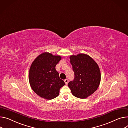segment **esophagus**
<instances>
[{"label":"esophagus","instance_id":"obj_1","mask_svg":"<svg viewBox=\"0 0 128 128\" xmlns=\"http://www.w3.org/2000/svg\"><path fill=\"white\" fill-rule=\"evenodd\" d=\"M64 82H65V84L67 85V84H68V79H65V80H64Z\"/></svg>","mask_w":128,"mask_h":128}]
</instances>
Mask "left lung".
I'll use <instances>...</instances> for the list:
<instances>
[{"label": "left lung", "instance_id": "1", "mask_svg": "<svg viewBox=\"0 0 128 128\" xmlns=\"http://www.w3.org/2000/svg\"><path fill=\"white\" fill-rule=\"evenodd\" d=\"M74 73V78L68 84L72 94L77 98L86 99L98 88L101 73L97 63L90 56L84 54L70 57Z\"/></svg>", "mask_w": 128, "mask_h": 128}]
</instances>
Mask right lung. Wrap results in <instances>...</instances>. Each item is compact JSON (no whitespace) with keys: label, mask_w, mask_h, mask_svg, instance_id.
I'll use <instances>...</instances> for the list:
<instances>
[{"label":"right lung","mask_w":128,"mask_h":128,"mask_svg":"<svg viewBox=\"0 0 128 128\" xmlns=\"http://www.w3.org/2000/svg\"><path fill=\"white\" fill-rule=\"evenodd\" d=\"M61 59V56L45 52L40 54L32 63L29 81L32 90L40 97L52 99L58 96L60 89L65 85L56 70V66Z\"/></svg>","instance_id":"1"}]
</instances>
